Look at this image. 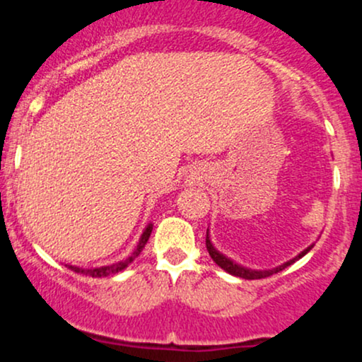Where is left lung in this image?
<instances>
[{
  "mask_svg": "<svg viewBox=\"0 0 362 362\" xmlns=\"http://www.w3.org/2000/svg\"><path fill=\"white\" fill-rule=\"evenodd\" d=\"M206 248H207V252H209L211 259H213V260L216 262V264H218L219 267H221V269H224V271H226L228 274H231V276L243 277V279H264V277L272 276L274 272H279V271H282V269H286V267H288V265L293 264V262H296L298 259H301L303 255H306V253H308V252L311 250V248H313V245H311V247L306 248L305 252H301L300 255L296 257V259H293V260L286 262V264H282L281 267L274 269V271H250V269L240 267L238 264H233V262H231L230 259H226V257H224V255H221V253H219V252L216 250V248L213 247V245H211L209 235H206Z\"/></svg>",
  "mask_w": 362,
  "mask_h": 362,
  "instance_id": "8db88e82",
  "label": "left lung"
}]
</instances>
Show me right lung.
Wrapping results in <instances>:
<instances>
[{
    "label": "right lung",
    "instance_id": "right-lung-1",
    "mask_svg": "<svg viewBox=\"0 0 362 362\" xmlns=\"http://www.w3.org/2000/svg\"><path fill=\"white\" fill-rule=\"evenodd\" d=\"M151 230H153V224H149L146 230H144L143 236H141L138 247H136V250L132 252V255L129 257L127 260L119 262V264H114V265H105V267H97V269H80V267H71V269H73L74 272L83 274V276H91V277H103V276H110V274H117L119 271H122V269H126L127 265L131 264V262L139 255L141 250H143V248H144V245H146V242L149 240Z\"/></svg>",
    "mask_w": 362,
    "mask_h": 362
}]
</instances>
